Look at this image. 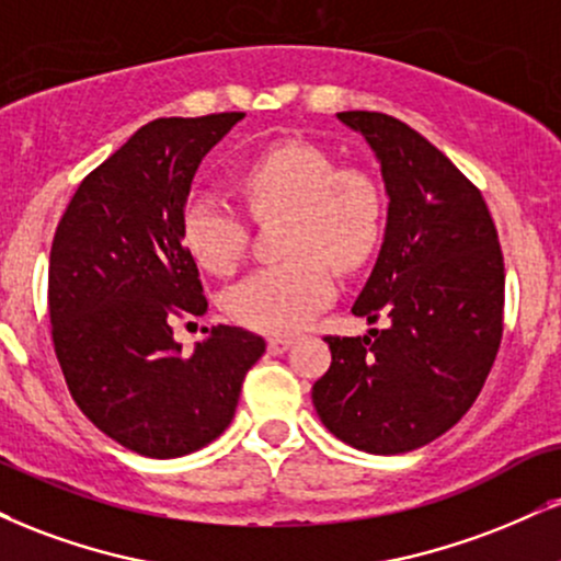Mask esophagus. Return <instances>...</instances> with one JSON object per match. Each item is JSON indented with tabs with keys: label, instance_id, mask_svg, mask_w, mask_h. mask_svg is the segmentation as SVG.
<instances>
[{
	"label": "esophagus",
	"instance_id": "1",
	"mask_svg": "<svg viewBox=\"0 0 561 561\" xmlns=\"http://www.w3.org/2000/svg\"><path fill=\"white\" fill-rule=\"evenodd\" d=\"M289 345H293V336H268V353L272 355H282Z\"/></svg>",
	"mask_w": 561,
	"mask_h": 561
}]
</instances>
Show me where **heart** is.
<instances>
[{"label":"heart","instance_id":"1","mask_svg":"<svg viewBox=\"0 0 561 561\" xmlns=\"http://www.w3.org/2000/svg\"><path fill=\"white\" fill-rule=\"evenodd\" d=\"M238 187L259 216L287 211V261L255 268L227 293V313L263 334H293L334 298L329 266L353 268L374 251L383 201L376 180L357 167H334L306 140L274 144L238 170ZM187 253L211 274L234 272L248 242L238 208L216 193L187 195L180 214Z\"/></svg>","mask_w":561,"mask_h":561}]
</instances>
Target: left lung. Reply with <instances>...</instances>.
<instances>
[{
    "instance_id": "left-lung-1",
    "label": "left lung",
    "mask_w": 561,
    "mask_h": 561,
    "mask_svg": "<svg viewBox=\"0 0 561 561\" xmlns=\"http://www.w3.org/2000/svg\"><path fill=\"white\" fill-rule=\"evenodd\" d=\"M381 164L389 195L379 259L353 313L366 336H327L313 383L321 423L350 447L400 455L455 426L502 342L504 259L478 187L421 133L381 112H340Z\"/></svg>"
}]
</instances>
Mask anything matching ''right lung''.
<instances>
[{
    "label": "right lung",
    "mask_w": 561,
    "mask_h": 561,
    "mask_svg": "<svg viewBox=\"0 0 561 561\" xmlns=\"http://www.w3.org/2000/svg\"><path fill=\"white\" fill-rule=\"evenodd\" d=\"M242 112L140 127L80 182L49 255L51 340L67 389L101 434L170 460L206 447L234 417L259 334L214 327L193 355L174 316H204L198 266L180 234L195 170Z\"/></svg>",
    "instance_id": "right-lung-1"
}]
</instances>
